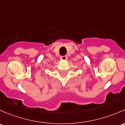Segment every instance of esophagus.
I'll return each mask as SVG.
<instances>
[{
    "label": "esophagus",
    "instance_id": "34e87169",
    "mask_svg": "<svg viewBox=\"0 0 125 125\" xmlns=\"http://www.w3.org/2000/svg\"><path fill=\"white\" fill-rule=\"evenodd\" d=\"M60 59L62 60H66L67 59V56H61L60 57Z\"/></svg>",
    "mask_w": 125,
    "mask_h": 125
}]
</instances>
